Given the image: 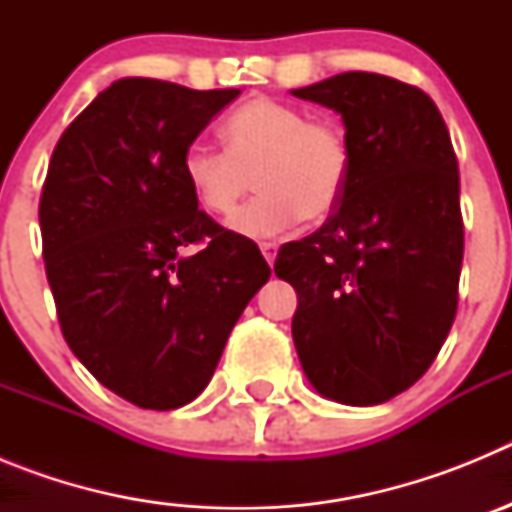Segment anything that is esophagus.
I'll use <instances>...</instances> for the list:
<instances>
[{"label":"esophagus","mask_w":512,"mask_h":512,"mask_svg":"<svg viewBox=\"0 0 512 512\" xmlns=\"http://www.w3.org/2000/svg\"><path fill=\"white\" fill-rule=\"evenodd\" d=\"M259 248H261V253H264V259H266V264H274V259H277V243H271V241H264V243H259Z\"/></svg>","instance_id":"34e87169"}]
</instances>
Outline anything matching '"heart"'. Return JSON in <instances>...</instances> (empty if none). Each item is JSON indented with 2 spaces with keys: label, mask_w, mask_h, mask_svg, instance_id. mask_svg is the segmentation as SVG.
<instances>
[{
  "label": "heart",
  "mask_w": 512,
  "mask_h": 512,
  "mask_svg": "<svg viewBox=\"0 0 512 512\" xmlns=\"http://www.w3.org/2000/svg\"><path fill=\"white\" fill-rule=\"evenodd\" d=\"M223 140L225 148L189 143L182 171L194 200L217 217H233L259 184L264 194L230 223L235 233L271 238L300 220L323 223L341 205L354 156L336 120L256 97L230 112Z\"/></svg>",
  "instance_id": "heart-1"
}]
</instances>
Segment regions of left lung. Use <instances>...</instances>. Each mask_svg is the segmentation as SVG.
I'll return each mask as SVG.
<instances>
[{"label": "left lung", "instance_id": "8db88e82", "mask_svg": "<svg viewBox=\"0 0 512 512\" xmlns=\"http://www.w3.org/2000/svg\"><path fill=\"white\" fill-rule=\"evenodd\" d=\"M292 94L336 110L354 156L338 210L274 261L297 292V356L323 397L379 405L428 372L456 318V153L433 99L392 76L348 71Z\"/></svg>", "mask_w": 512, "mask_h": 512}]
</instances>
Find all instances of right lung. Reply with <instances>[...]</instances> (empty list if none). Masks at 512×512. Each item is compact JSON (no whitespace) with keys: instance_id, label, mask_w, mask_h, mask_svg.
<instances>
[{"instance_id":"right-lung-1","label":"right lung","mask_w":512,"mask_h":512,"mask_svg":"<svg viewBox=\"0 0 512 512\" xmlns=\"http://www.w3.org/2000/svg\"><path fill=\"white\" fill-rule=\"evenodd\" d=\"M238 94L120 79L53 148L38 217L58 323L97 382L138 408H182L205 390L271 274L256 243L200 210L182 171Z\"/></svg>"}]
</instances>
